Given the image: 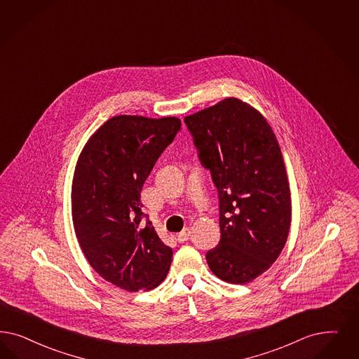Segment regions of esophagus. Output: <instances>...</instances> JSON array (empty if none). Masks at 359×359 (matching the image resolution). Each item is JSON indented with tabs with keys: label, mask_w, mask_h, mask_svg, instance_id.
Masks as SVG:
<instances>
[{
	"label": "esophagus",
	"mask_w": 359,
	"mask_h": 359,
	"mask_svg": "<svg viewBox=\"0 0 359 359\" xmlns=\"http://www.w3.org/2000/svg\"><path fill=\"white\" fill-rule=\"evenodd\" d=\"M189 237H191V231H189V228H186V229H183L179 235H177V241L179 243H184L187 240H189Z\"/></svg>",
	"instance_id": "1"
}]
</instances>
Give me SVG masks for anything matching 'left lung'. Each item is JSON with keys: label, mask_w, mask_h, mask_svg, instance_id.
Masks as SVG:
<instances>
[{"label": "left lung", "mask_w": 359, "mask_h": 359, "mask_svg": "<svg viewBox=\"0 0 359 359\" xmlns=\"http://www.w3.org/2000/svg\"><path fill=\"white\" fill-rule=\"evenodd\" d=\"M198 159L219 192V245L207 252L210 271L247 284L277 260L289 235L292 200L283 152L266 119L237 98L184 118Z\"/></svg>", "instance_id": "1"}]
</instances>
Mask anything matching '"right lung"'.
Wrapping results in <instances>:
<instances>
[{"label":"right lung","instance_id":"right-lung-1","mask_svg":"<svg viewBox=\"0 0 359 359\" xmlns=\"http://www.w3.org/2000/svg\"><path fill=\"white\" fill-rule=\"evenodd\" d=\"M179 118L118 115L87 140L75 165L72 213L75 235L93 269L112 285L137 292L161 284L172 249L151 222L140 223V192L180 130Z\"/></svg>","mask_w":359,"mask_h":359}]
</instances>
